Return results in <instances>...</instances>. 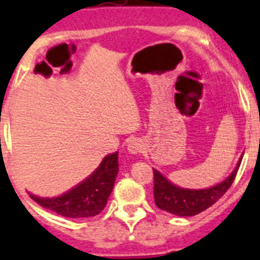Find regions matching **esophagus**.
Here are the masks:
<instances>
[{"label":"esophagus","instance_id":"esophagus-1","mask_svg":"<svg viewBox=\"0 0 260 260\" xmlns=\"http://www.w3.org/2000/svg\"><path fill=\"white\" fill-rule=\"evenodd\" d=\"M140 150H142V143L139 142L138 139L131 140L129 144H128V151L132 154H136V152H140Z\"/></svg>","mask_w":260,"mask_h":260}]
</instances>
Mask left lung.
Listing matches in <instances>:
<instances>
[{
    "instance_id": "8db88e82",
    "label": "left lung",
    "mask_w": 260,
    "mask_h": 260,
    "mask_svg": "<svg viewBox=\"0 0 260 260\" xmlns=\"http://www.w3.org/2000/svg\"><path fill=\"white\" fill-rule=\"evenodd\" d=\"M243 158V156H242ZM239 160L238 166L221 183L202 190L182 189L173 185L158 170H154V197L155 204L159 209L166 210L169 213L177 216H194L204 212L205 209L216 204L220 198L226 193L231 185L234 183L239 166L242 162Z\"/></svg>"
}]
</instances>
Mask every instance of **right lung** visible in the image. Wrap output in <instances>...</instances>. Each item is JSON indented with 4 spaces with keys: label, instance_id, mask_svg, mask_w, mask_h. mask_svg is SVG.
Segmentation results:
<instances>
[{
    "label": "right lung",
    "instance_id": "add662e5",
    "mask_svg": "<svg viewBox=\"0 0 260 260\" xmlns=\"http://www.w3.org/2000/svg\"><path fill=\"white\" fill-rule=\"evenodd\" d=\"M117 173L118 152H114L105 156L97 170L69 193L56 198H39L30 194V198L64 217H93L105 208Z\"/></svg>",
    "mask_w": 260,
    "mask_h": 260
}]
</instances>
